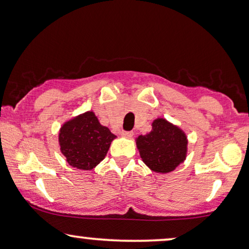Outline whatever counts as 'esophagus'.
<instances>
[{"label": "esophagus", "instance_id": "obj_1", "mask_svg": "<svg viewBox=\"0 0 249 249\" xmlns=\"http://www.w3.org/2000/svg\"><path fill=\"white\" fill-rule=\"evenodd\" d=\"M120 135H121L122 137H127V139H130V137H133L134 133H133V131H121Z\"/></svg>", "mask_w": 249, "mask_h": 249}]
</instances>
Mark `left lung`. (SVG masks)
<instances>
[{"mask_svg":"<svg viewBox=\"0 0 249 249\" xmlns=\"http://www.w3.org/2000/svg\"><path fill=\"white\" fill-rule=\"evenodd\" d=\"M136 145L144 164L157 173H170L187 157L188 140L181 128L166 119L153 120L152 130L140 135Z\"/></svg>","mask_w":249,"mask_h":249,"instance_id":"left-lung-1","label":"left lung"}]
</instances>
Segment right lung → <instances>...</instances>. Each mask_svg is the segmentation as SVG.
Wrapping results in <instances>:
<instances>
[{
  "mask_svg": "<svg viewBox=\"0 0 249 249\" xmlns=\"http://www.w3.org/2000/svg\"><path fill=\"white\" fill-rule=\"evenodd\" d=\"M115 137L108 128L100 124L92 110H88L60 128V150L70 166L90 171L104 160Z\"/></svg>",
  "mask_w": 249,
  "mask_h": 249,
  "instance_id": "add662e5",
  "label": "right lung"
}]
</instances>
